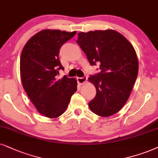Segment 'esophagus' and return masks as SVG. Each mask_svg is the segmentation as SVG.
<instances>
[{"instance_id":"obj_1","label":"esophagus","mask_w":158,"mask_h":158,"mask_svg":"<svg viewBox=\"0 0 158 158\" xmlns=\"http://www.w3.org/2000/svg\"><path fill=\"white\" fill-rule=\"evenodd\" d=\"M87 80V77H78L77 78V81L79 85H82L85 82H86Z\"/></svg>"}]
</instances>
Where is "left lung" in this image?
Listing matches in <instances>:
<instances>
[{"label": "left lung", "mask_w": 158, "mask_h": 158, "mask_svg": "<svg viewBox=\"0 0 158 158\" xmlns=\"http://www.w3.org/2000/svg\"><path fill=\"white\" fill-rule=\"evenodd\" d=\"M77 35V43L89 63H98L101 71L88 78L96 89L89 109L101 117L114 114L126 103L136 80L139 60L134 47L114 30L80 32Z\"/></svg>", "instance_id": "8db88e82"}]
</instances>
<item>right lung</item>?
Masks as SVG:
<instances>
[{
    "instance_id": "1",
    "label": "right lung",
    "mask_w": 158,
    "mask_h": 158,
    "mask_svg": "<svg viewBox=\"0 0 158 158\" xmlns=\"http://www.w3.org/2000/svg\"><path fill=\"white\" fill-rule=\"evenodd\" d=\"M76 33L77 31L43 30L32 36L22 51L23 88L38 111L49 118H56L65 112L77 89L75 78L64 76L57 79L60 70H63L58 58L60 49Z\"/></svg>"
}]
</instances>
